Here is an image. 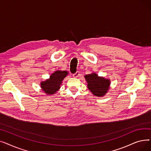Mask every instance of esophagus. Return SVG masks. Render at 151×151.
Listing matches in <instances>:
<instances>
[{
  "label": "esophagus",
  "mask_w": 151,
  "mask_h": 151,
  "mask_svg": "<svg viewBox=\"0 0 151 151\" xmlns=\"http://www.w3.org/2000/svg\"><path fill=\"white\" fill-rule=\"evenodd\" d=\"M80 72H79V71H76V72L75 73V74H73V76L74 77V78H78V76H80Z\"/></svg>",
  "instance_id": "1"
}]
</instances>
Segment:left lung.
Here are the masks:
<instances>
[{
	"mask_svg": "<svg viewBox=\"0 0 151 151\" xmlns=\"http://www.w3.org/2000/svg\"><path fill=\"white\" fill-rule=\"evenodd\" d=\"M84 78L88 83V89L94 96L103 97L108 92L110 85L109 79L99 76L96 73L86 75Z\"/></svg>",
	"mask_w": 151,
	"mask_h": 151,
	"instance_id": "8db88e82",
	"label": "left lung"
}]
</instances>
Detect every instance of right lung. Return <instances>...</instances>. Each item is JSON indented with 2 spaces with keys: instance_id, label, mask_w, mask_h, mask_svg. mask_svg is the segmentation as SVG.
<instances>
[{
  "instance_id": "1",
  "label": "right lung",
  "mask_w": 151,
  "mask_h": 151,
  "mask_svg": "<svg viewBox=\"0 0 151 151\" xmlns=\"http://www.w3.org/2000/svg\"><path fill=\"white\" fill-rule=\"evenodd\" d=\"M68 73L67 71H55L51 74L48 80L41 82L40 86L42 91L47 95L54 94L60 89L62 81Z\"/></svg>"
}]
</instances>
